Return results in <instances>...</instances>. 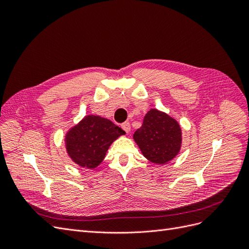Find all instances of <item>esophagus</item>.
<instances>
[{
	"label": "esophagus",
	"instance_id": "34e87169",
	"mask_svg": "<svg viewBox=\"0 0 249 249\" xmlns=\"http://www.w3.org/2000/svg\"><path fill=\"white\" fill-rule=\"evenodd\" d=\"M122 127H123V130H124L125 133H129V132L131 131V125H130L129 123L123 124H122Z\"/></svg>",
	"mask_w": 249,
	"mask_h": 249
}]
</instances>
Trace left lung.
Here are the masks:
<instances>
[{
  "label": "left lung",
  "instance_id": "8db88e82",
  "mask_svg": "<svg viewBox=\"0 0 249 249\" xmlns=\"http://www.w3.org/2000/svg\"><path fill=\"white\" fill-rule=\"evenodd\" d=\"M133 138L142 155L155 164H166L175 158L182 144V130L175 118L157 109L149 110Z\"/></svg>",
  "mask_w": 249,
  "mask_h": 249
}]
</instances>
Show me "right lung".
<instances>
[{"label":"right lung","mask_w":249,"mask_h":249,"mask_svg":"<svg viewBox=\"0 0 249 249\" xmlns=\"http://www.w3.org/2000/svg\"><path fill=\"white\" fill-rule=\"evenodd\" d=\"M122 135L124 131L111 120L87 115L66 133V152L79 166L93 169L103 162L112 142Z\"/></svg>","instance_id":"right-lung-1"}]
</instances>
